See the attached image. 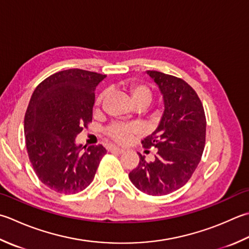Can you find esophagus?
I'll return each instance as SVG.
<instances>
[{"instance_id": "obj_1", "label": "esophagus", "mask_w": 249, "mask_h": 249, "mask_svg": "<svg viewBox=\"0 0 249 249\" xmlns=\"http://www.w3.org/2000/svg\"><path fill=\"white\" fill-rule=\"evenodd\" d=\"M110 152L122 154V153H124V152H125V150H124V149H122V148H119V147H111V148H110Z\"/></svg>"}]
</instances>
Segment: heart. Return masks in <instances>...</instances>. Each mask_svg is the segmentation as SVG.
<instances>
[{
    "mask_svg": "<svg viewBox=\"0 0 249 249\" xmlns=\"http://www.w3.org/2000/svg\"><path fill=\"white\" fill-rule=\"evenodd\" d=\"M127 90L134 105L144 104L148 106L152 100V90L150 89L148 85L142 84V83H131ZM102 99H104V94H100L96 100V105L99 106L102 102ZM138 133L139 128L137 126L123 123H112L105 129V134L109 138L122 144L129 142L134 138V136Z\"/></svg>",
    "mask_w": 249,
    "mask_h": 249,
    "instance_id": "obj_1",
    "label": "heart"
}]
</instances>
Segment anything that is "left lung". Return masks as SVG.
I'll list each match as a JSON object with an SVG mask.
<instances>
[{
	"mask_svg": "<svg viewBox=\"0 0 249 249\" xmlns=\"http://www.w3.org/2000/svg\"><path fill=\"white\" fill-rule=\"evenodd\" d=\"M159 85L165 110L158 128L141 143L155 147L153 162L139 154V164L128 177L149 196H165L186 184L201 160L206 137V118L201 99L186 81L159 71H147Z\"/></svg>",
	"mask_w": 249,
	"mask_h": 249,
	"instance_id": "left-lung-1",
	"label": "left lung"
}]
</instances>
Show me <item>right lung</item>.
Listing matches in <instances>:
<instances>
[{
	"mask_svg": "<svg viewBox=\"0 0 249 249\" xmlns=\"http://www.w3.org/2000/svg\"><path fill=\"white\" fill-rule=\"evenodd\" d=\"M106 76L81 69L63 70L48 76L33 91L24 115L27 151L36 176L53 191H83L107 153L101 144L86 148L75 143L76 136L92 120L94 91Z\"/></svg>",
	"mask_w": 249,
	"mask_h": 249,
	"instance_id": "right-lung-1",
	"label": "right lung"
}]
</instances>
